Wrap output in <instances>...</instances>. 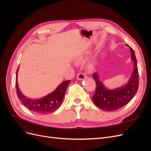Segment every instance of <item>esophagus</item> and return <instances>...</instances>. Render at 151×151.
I'll return each instance as SVG.
<instances>
[{
  "label": "esophagus",
  "instance_id": "34e87169",
  "mask_svg": "<svg viewBox=\"0 0 151 151\" xmlns=\"http://www.w3.org/2000/svg\"><path fill=\"white\" fill-rule=\"evenodd\" d=\"M86 76H85V74H84L83 73H82V72H80V73H79L78 74H77V79H78V80H84V79H85V78H86Z\"/></svg>",
  "mask_w": 151,
  "mask_h": 151
}]
</instances>
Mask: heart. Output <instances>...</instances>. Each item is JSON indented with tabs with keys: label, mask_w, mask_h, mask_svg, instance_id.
I'll use <instances>...</instances> for the list:
<instances>
[{
	"label": "heart",
	"mask_w": 151,
	"mask_h": 151,
	"mask_svg": "<svg viewBox=\"0 0 151 151\" xmlns=\"http://www.w3.org/2000/svg\"><path fill=\"white\" fill-rule=\"evenodd\" d=\"M94 62L93 61H90L88 65H87V68L88 70H92L93 68H94Z\"/></svg>",
	"instance_id": "obj_1"
}]
</instances>
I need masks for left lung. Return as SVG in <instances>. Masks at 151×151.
Listing matches in <instances>:
<instances>
[{"label": "left lung", "mask_w": 151, "mask_h": 151, "mask_svg": "<svg viewBox=\"0 0 151 151\" xmlns=\"http://www.w3.org/2000/svg\"><path fill=\"white\" fill-rule=\"evenodd\" d=\"M129 47L131 52V60L134 63V69L127 83L116 88H107L100 80L98 72L93 75L96 83L93 101L98 107L106 111H114L129 103L134 97L139 88V72L137 63L134 50Z\"/></svg>", "instance_id": "obj_1"}]
</instances>
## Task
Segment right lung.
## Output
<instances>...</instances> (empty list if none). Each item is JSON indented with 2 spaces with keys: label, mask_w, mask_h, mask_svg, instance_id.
<instances>
[{
  "label": "right lung",
  "mask_w": 151,
  "mask_h": 151,
  "mask_svg": "<svg viewBox=\"0 0 151 151\" xmlns=\"http://www.w3.org/2000/svg\"><path fill=\"white\" fill-rule=\"evenodd\" d=\"M16 72V91L18 98L24 106L29 110L39 114H48L55 111L60 106L66 92L67 88L71 81H66L58 86L56 89L45 96L40 99H32L26 97L21 93L17 83V73Z\"/></svg>",
  "instance_id": "obj_1"
}]
</instances>
